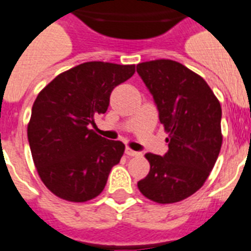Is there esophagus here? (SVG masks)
I'll list each match as a JSON object with an SVG mask.
<instances>
[{
  "instance_id": "obj_1",
  "label": "esophagus",
  "mask_w": 251,
  "mask_h": 251,
  "mask_svg": "<svg viewBox=\"0 0 251 251\" xmlns=\"http://www.w3.org/2000/svg\"><path fill=\"white\" fill-rule=\"evenodd\" d=\"M125 153L127 155V156H137V155H139L137 151H134V150H131V149H127V147H126V150H125Z\"/></svg>"
}]
</instances>
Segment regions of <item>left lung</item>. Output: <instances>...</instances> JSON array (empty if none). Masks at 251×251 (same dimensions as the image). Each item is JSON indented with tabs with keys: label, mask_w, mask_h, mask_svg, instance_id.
<instances>
[{
	"label": "left lung",
	"mask_w": 251,
	"mask_h": 251,
	"mask_svg": "<svg viewBox=\"0 0 251 251\" xmlns=\"http://www.w3.org/2000/svg\"><path fill=\"white\" fill-rule=\"evenodd\" d=\"M168 133V152L147 153L150 172L138 182L146 198L175 203L203 186L222 149V106L202 76L172 60L137 65Z\"/></svg>",
	"instance_id": "8db88e82"
}]
</instances>
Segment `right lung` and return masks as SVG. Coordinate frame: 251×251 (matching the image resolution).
<instances>
[{
	"label": "right lung",
	"instance_id": "1",
	"mask_svg": "<svg viewBox=\"0 0 251 251\" xmlns=\"http://www.w3.org/2000/svg\"><path fill=\"white\" fill-rule=\"evenodd\" d=\"M135 65L86 62L57 75L37 95L27 135L44 185L70 202H86L105 187L125 145L90 129L105 113L114 87L133 76Z\"/></svg>",
	"mask_w": 251,
	"mask_h": 251
}]
</instances>
